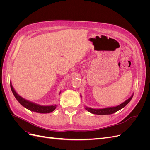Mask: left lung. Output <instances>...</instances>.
<instances>
[{
    "instance_id": "obj_1",
    "label": "left lung",
    "mask_w": 150,
    "mask_h": 150,
    "mask_svg": "<svg viewBox=\"0 0 150 150\" xmlns=\"http://www.w3.org/2000/svg\"><path fill=\"white\" fill-rule=\"evenodd\" d=\"M133 96V94L131 95V96L126 100L125 102L122 103L120 104V105L117 106H114V107H108L105 108H102V109H94V108H91L89 107L86 106L85 109L87 111H88L89 112L92 113V114L94 115H111L117 112V111L120 110L121 109L123 108L125 106H126L128 104L129 101L131 100Z\"/></svg>"
}]
</instances>
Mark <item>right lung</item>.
Here are the masks:
<instances>
[{
    "mask_svg": "<svg viewBox=\"0 0 150 150\" xmlns=\"http://www.w3.org/2000/svg\"><path fill=\"white\" fill-rule=\"evenodd\" d=\"M10 83H11V88L13 96H15L16 99L18 101H19V103L22 106L27 108L28 110L31 111H34L38 113H49L55 110V109L56 108V106H57L56 104H55V105H51V106H42V105H40V104H38L36 103L29 101L28 100H26V99L19 96V95L16 93L15 89L13 88L11 82Z\"/></svg>",
    "mask_w": 150,
    "mask_h": 150,
    "instance_id": "obj_1",
    "label": "right lung"
}]
</instances>
